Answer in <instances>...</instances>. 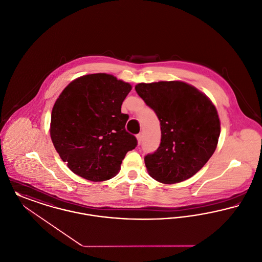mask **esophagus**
<instances>
[{"label": "esophagus", "mask_w": 262, "mask_h": 262, "mask_svg": "<svg viewBox=\"0 0 262 262\" xmlns=\"http://www.w3.org/2000/svg\"><path fill=\"white\" fill-rule=\"evenodd\" d=\"M137 139H138V142H139V144H140V143H141V141H142V136L139 134V135L137 136Z\"/></svg>", "instance_id": "34e87169"}]
</instances>
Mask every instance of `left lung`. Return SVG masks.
Returning <instances> with one entry per match:
<instances>
[{
    "mask_svg": "<svg viewBox=\"0 0 262 262\" xmlns=\"http://www.w3.org/2000/svg\"><path fill=\"white\" fill-rule=\"evenodd\" d=\"M136 91L160 122V145L144 157L149 175L164 184L189 179L215 152L221 133L215 106L181 81L139 83Z\"/></svg>",
    "mask_w": 262,
    "mask_h": 262,
    "instance_id": "1",
    "label": "left lung"
}]
</instances>
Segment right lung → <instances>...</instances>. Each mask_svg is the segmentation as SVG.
<instances>
[{
	"label": "right lung",
	"instance_id": "right-lung-1",
	"mask_svg": "<svg viewBox=\"0 0 262 262\" xmlns=\"http://www.w3.org/2000/svg\"><path fill=\"white\" fill-rule=\"evenodd\" d=\"M132 86L106 73L72 81L56 100L50 137L69 169L100 182L116 176L127 151L138 145L125 130L128 116L122 104Z\"/></svg>",
	"mask_w": 262,
	"mask_h": 262
}]
</instances>
